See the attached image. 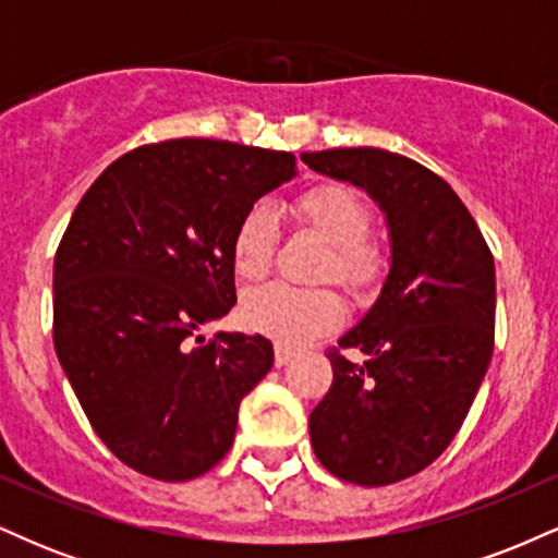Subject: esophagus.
I'll return each mask as SVG.
<instances>
[{"label":"esophagus","mask_w":558,"mask_h":558,"mask_svg":"<svg viewBox=\"0 0 558 558\" xmlns=\"http://www.w3.org/2000/svg\"><path fill=\"white\" fill-rule=\"evenodd\" d=\"M293 356H296V351H293L291 345L275 343V364H278V367H286L288 362H293Z\"/></svg>","instance_id":"obj_1"}]
</instances>
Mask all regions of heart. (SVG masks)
Instances as JSON below:
<instances>
[{
	"mask_svg": "<svg viewBox=\"0 0 558 558\" xmlns=\"http://www.w3.org/2000/svg\"><path fill=\"white\" fill-rule=\"evenodd\" d=\"M293 220L328 243L317 278L336 280L351 293L369 291L383 270V248L369 239L373 209L356 189L345 183H317L291 204ZM278 246V217L267 207H252L235 226L230 257L243 280L270 272ZM246 328L278 338L280 343H304L338 328L343 304L332 288H293L272 283L246 293L241 304Z\"/></svg>",
	"mask_w": 558,
	"mask_h": 558,
	"instance_id": "1",
	"label": "heart"
}]
</instances>
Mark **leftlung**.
<instances>
[{
	"label": "left lung",
	"mask_w": 558,
	"mask_h": 558,
	"mask_svg": "<svg viewBox=\"0 0 558 558\" xmlns=\"http://www.w3.org/2000/svg\"><path fill=\"white\" fill-rule=\"evenodd\" d=\"M301 159L367 191L390 230L380 296L328 351L332 386L310 414L312 448L345 483H399L446 451L488 373L493 254L462 198L414 159L373 146ZM345 348L363 360L349 361Z\"/></svg>",
	"instance_id": "left-lung-1"
}]
</instances>
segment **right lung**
<instances>
[{
  "instance_id": "obj_1",
  "label": "right lung",
  "mask_w": 558,
  "mask_h": 558,
  "mask_svg": "<svg viewBox=\"0 0 558 558\" xmlns=\"http://www.w3.org/2000/svg\"><path fill=\"white\" fill-rule=\"evenodd\" d=\"M296 157L172 138L128 151L70 217L54 257V351L120 462L183 483L230 451L241 399L272 367L265 336H198L235 304L230 243Z\"/></svg>"
}]
</instances>
